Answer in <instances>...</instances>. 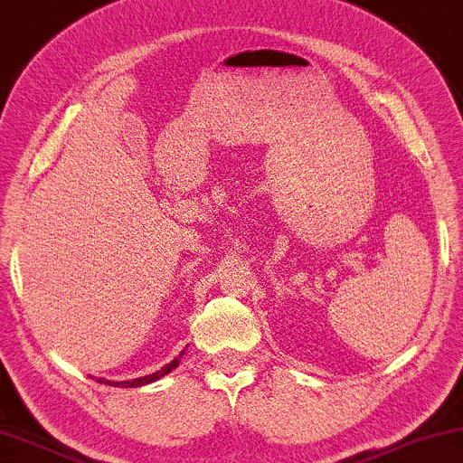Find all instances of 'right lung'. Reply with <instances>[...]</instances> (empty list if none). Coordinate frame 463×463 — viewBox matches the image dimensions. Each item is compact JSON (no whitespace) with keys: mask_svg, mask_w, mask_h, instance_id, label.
Returning <instances> with one entry per match:
<instances>
[{"mask_svg":"<svg viewBox=\"0 0 463 463\" xmlns=\"http://www.w3.org/2000/svg\"><path fill=\"white\" fill-rule=\"evenodd\" d=\"M182 354H184V351L177 354L175 359L171 361V364H166L165 367H160L158 372H154V373H150V376H142V378H136V380H127V382H112V380H104V378H99L98 382L99 384H109V386H125V388H131V386H144V384H150V382H154V380H160L163 376H166V373L169 372H173L175 370V367L179 365V361H182Z\"/></svg>","mask_w":463,"mask_h":463,"instance_id":"right-lung-1","label":"right lung"}]
</instances>
